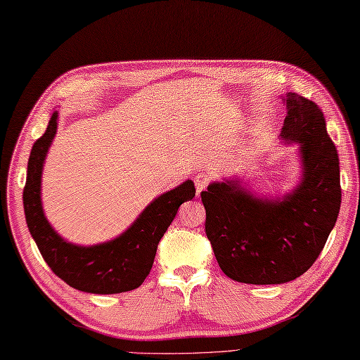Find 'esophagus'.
<instances>
[{"label":"esophagus","instance_id":"34e87169","mask_svg":"<svg viewBox=\"0 0 360 360\" xmlns=\"http://www.w3.org/2000/svg\"><path fill=\"white\" fill-rule=\"evenodd\" d=\"M208 181H210V177L207 174H197L194 177V183H195V189H197V194H200L202 191L208 186Z\"/></svg>","mask_w":360,"mask_h":360}]
</instances>
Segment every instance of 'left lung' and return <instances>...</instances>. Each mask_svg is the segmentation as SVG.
<instances>
[{"instance_id": "1", "label": "left lung", "mask_w": 360, "mask_h": 360, "mask_svg": "<svg viewBox=\"0 0 360 360\" xmlns=\"http://www.w3.org/2000/svg\"><path fill=\"white\" fill-rule=\"evenodd\" d=\"M283 101L288 115L280 138L298 144V185L281 197H264L233 177L210 183L200 194L219 267L245 284H283L302 276L323 250L340 210L339 155L323 112L297 93Z\"/></svg>"}]
</instances>
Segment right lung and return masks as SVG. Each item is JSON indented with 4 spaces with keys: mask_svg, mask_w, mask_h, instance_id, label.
I'll return each instance as SVG.
<instances>
[{
    "mask_svg": "<svg viewBox=\"0 0 360 360\" xmlns=\"http://www.w3.org/2000/svg\"><path fill=\"white\" fill-rule=\"evenodd\" d=\"M58 113L51 115L46 131L32 146L23 189L29 233L51 270L71 288L88 293H121L134 290L149 275L157 247L181 203L193 200V180L155 197L118 238L94 245H77L63 239L43 212L41 174L57 131Z\"/></svg>",
    "mask_w": 360,
    "mask_h": 360,
    "instance_id": "add662e5",
    "label": "right lung"
}]
</instances>
